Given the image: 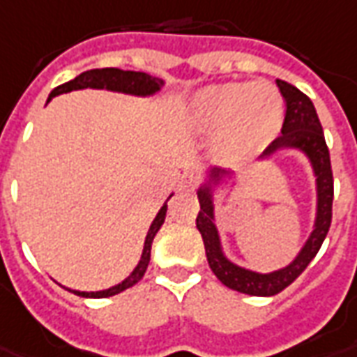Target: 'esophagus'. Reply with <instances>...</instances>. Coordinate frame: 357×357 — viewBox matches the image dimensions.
I'll return each instance as SVG.
<instances>
[{"instance_id":"34e87169","label":"esophagus","mask_w":357,"mask_h":357,"mask_svg":"<svg viewBox=\"0 0 357 357\" xmlns=\"http://www.w3.org/2000/svg\"><path fill=\"white\" fill-rule=\"evenodd\" d=\"M179 187L183 189V191H191L192 187H195V176L192 174H185L181 181H179Z\"/></svg>"}]
</instances>
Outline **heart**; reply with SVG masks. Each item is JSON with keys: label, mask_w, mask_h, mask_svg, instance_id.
<instances>
[{"label": "heart", "mask_w": 357, "mask_h": 357, "mask_svg": "<svg viewBox=\"0 0 357 357\" xmlns=\"http://www.w3.org/2000/svg\"><path fill=\"white\" fill-rule=\"evenodd\" d=\"M192 130L215 138L227 162H244L265 151L284 125V100L268 81L210 84L189 104Z\"/></svg>", "instance_id": "1"}]
</instances>
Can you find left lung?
I'll return each instance as SVG.
<instances>
[{"instance_id":"1","label":"left lung","mask_w":357,"mask_h":357,"mask_svg":"<svg viewBox=\"0 0 357 357\" xmlns=\"http://www.w3.org/2000/svg\"><path fill=\"white\" fill-rule=\"evenodd\" d=\"M282 96L286 100V119L282 125V136L274 139L268 145V149L263 153V157H273L276 151L282 149H299L305 153L306 158L310 160L314 176H316V221L310 236L301 248L299 255L284 268L274 271V273L261 274L248 271L244 266L234 265L232 261L227 259L221 248L218 227L213 223V185H218L223 178H231V172L212 168L208 174V181L199 189L200 212L197 215V229L202 234L206 248V257L212 273L223 286L231 287L234 291L245 293V295H255V297H271L282 289H286L293 280L299 278V274L305 271L308 263L316 257V253L324 244L331 218H333V172H331V158L327 149L324 130L319 125L318 113L314 109L310 98L303 94L299 89L293 84L278 79Z\"/></svg>"}]
</instances>
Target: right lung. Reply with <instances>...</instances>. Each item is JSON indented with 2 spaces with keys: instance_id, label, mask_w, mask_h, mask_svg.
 Returning <instances> with one entry per match:
<instances>
[{
  "instance_id": "obj_1",
  "label": "right lung",
  "mask_w": 357,
  "mask_h": 357,
  "mask_svg": "<svg viewBox=\"0 0 357 357\" xmlns=\"http://www.w3.org/2000/svg\"><path fill=\"white\" fill-rule=\"evenodd\" d=\"M162 84H165L162 79L153 77V75L144 73V71H125L117 70V68H102V70L83 71V73L77 75L75 79H71L68 83L56 86V89L49 94V102H51L54 96H58V94L79 91V89H105V91L134 94V96H151V94H155V92H158L162 89ZM170 197H168V200H170ZM168 200H166V202H168ZM166 202L165 206L158 210L157 218L153 219L151 227H149V231H147V236H145L142 259H139V263L136 265V268L132 271L128 278L123 280L117 286L109 287V289H104V291H75V289H68V291L75 293L79 297H89V299H104V297L117 295V293L125 291V289L132 287L134 284H138L139 280L144 278L145 271H147V265H149V259H151L153 238H155V234L158 232V229L165 223L166 210H168V204H166Z\"/></svg>"
}]
</instances>
